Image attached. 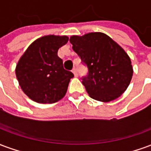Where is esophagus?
I'll return each instance as SVG.
<instances>
[{"mask_svg":"<svg viewBox=\"0 0 151 151\" xmlns=\"http://www.w3.org/2000/svg\"><path fill=\"white\" fill-rule=\"evenodd\" d=\"M72 72L73 73V74H74L75 77H78V71H77V69H76V68H73V69Z\"/></svg>","mask_w":151,"mask_h":151,"instance_id":"obj_1","label":"esophagus"}]
</instances>
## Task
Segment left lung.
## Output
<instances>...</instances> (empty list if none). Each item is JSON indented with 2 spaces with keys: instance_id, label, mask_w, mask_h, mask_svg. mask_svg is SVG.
I'll use <instances>...</instances> for the list:
<instances>
[{
  "instance_id": "1",
  "label": "left lung",
  "mask_w": 151,
  "mask_h": 151,
  "mask_svg": "<svg viewBox=\"0 0 151 151\" xmlns=\"http://www.w3.org/2000/svg\"><path fill=\"white\" fill-rule=\"evenodd\" d=\"M69 42L88 69L82 79L91 98L109 102L126 91L133 73L131 60L112 39L101 32H91L73 35Z\"/></svg>"
}]
</instances>
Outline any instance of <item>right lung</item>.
I'll return each instance as SVG.
<instances>
[{"label":"right lung","instance_id":"right-lung-1","mask_svg":"<svg viewBox=\"0 0 151 151\" xmlns=\"http://www.w3.org/2000/svg\"><path fill=\"white\" fill-rule=\"evenodd\" d=\"M69 38L46 35L31 43L18 60L16 77L22 91L33 101L53 104L65 95L72 72L64 69L57 56Z\"/></svg>","mask_w":151,"mask_h":151}]
</instances>
